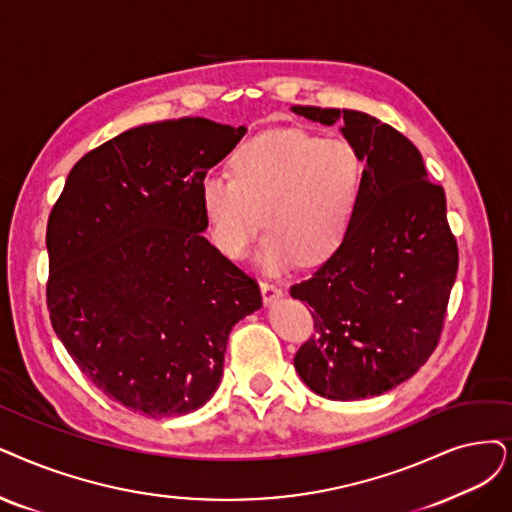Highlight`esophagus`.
I'll use <instances>...</instances> for the list:
<instances>
[{
    "label": "esophagus",
    "mask_w": 512,
    "mask_h": 512,
    "mask_svg": "<svg viewBox=\"0 0 512 512\" xmlns=\"http://www.w3.org/2000/svg\"><path fill=\"white\" fill-rule=\"evenodd\" d=\"M260 292H262L264 304H273L283 296V290L279 288V285L269 283V281H260Z\"/></svg>",
    "instance_id": "1"
}]
</instances>
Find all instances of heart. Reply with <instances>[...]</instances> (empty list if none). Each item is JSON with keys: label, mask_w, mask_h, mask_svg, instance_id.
<instances>
[{"label": "heart", "mask_w": 512, "mask_h": 512, "mask_svg": "<svg viewBox=\"0 0 512 512\" xmlns=\"http://www.w3.org/2000/svg\"><path fill=\"white\" fill-rule=\"evenodd\" d=\"M231 170L208 174L199 187L208 235L222 256L243 260L267 224L258 264L279 273L302 258L325 260L349 233L363 176L351 142L273 130L243 142Z\"/></svg>", "instance_id": "obj_1"}]
</instances>
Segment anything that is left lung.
Listing matches in <instances>:
<instances>
[{
    "label": "left lung",
    "instance_id": "left-lung-1",
    "mask_svg": "<svg viewBox=\"0 0 512 512\" xmlns=\"http://www.w3.org/2000/svg\"><path fill=\"white\" fill-rule=\"evenodd\" d=\"M340 134L363 161L361 195L338 250L290 288L315 311V334L294 367L334 401L382 395L435 351L458 273L445 193L426 178L420 151L395 128L351 109L292 107Z\"/></svg>",
    "mask_w": 512,
    "mask_h": 512
}]
</instances>
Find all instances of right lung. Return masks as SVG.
Masks as SVG:
<instances>
[{
	"label": "right lung",
	"instance_id": "1",
	"mask_svg": "<svg viewBox=\"0 0 512 512\" xmlns=\"http://www.w3.org/2000/svg\"><path fill=\"white\" fill-rule=\"evenodd\" d=\"M245 132L206 117L132 128L75 163L50 214L54 332L132 412L210 401L233 325L262 306L258 283L201 235V180Z\"/></svg>",
	"mask_w": 512,
	"mask_h": 512
}]
</instances>
